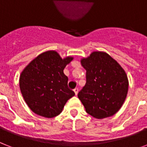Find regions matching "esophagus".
<instances>
[{
	"label": "esophagus",
	"mask_w": 147,
	"mask_h": 147,
	"mask_svg": "<svg viewBox=\"0 0 147 147\" xmlns=\"http://www.w3.org/2000/svg\"><path fill=\"white\" fill-rule=\"evenodd\" d=\"M74 92H75V94H76V96H77L78 95V89L77 88H76L75 89L73 90Z\"/></svg>",
	"instance_id": "esophagus-1"
}]
</instances>
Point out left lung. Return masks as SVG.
<instances>
[{
    "instance_id": "1",
    "label": "left lung",
    "mask_w": 147,
    "mask_h": 147,
    "mask_svg": "<svg viewBox=\"0 0 147 147\" xmlns=\"http://www.w3.org/2000/svg\"><path fill=\"white\" fill-rule=\"evenodd\" d=\"M86 83L78 94L87 113L102 119L113 116L125 102L129 89L123 67L105 51H92L80 60Z\"/></svg>"
}]
</instances>
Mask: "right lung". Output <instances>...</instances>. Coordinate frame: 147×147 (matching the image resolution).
<instances>
[{"label":"right lung","mask_w":147,"mask_h":147,"mask_svg":"<svg viewBox=\"0 0 147 147\" xmlns=\"http://www.w3.org/2000/svg\"><path fill=\"white\" fill-rule=\"evenodd\" d=\"M74 58H61L55 50H49L34 59L21 71L19 86L24 102L38 116L53 118L61 113L67 101L75 96L68 88L65 66Z\"/></svg>","instance_id":"add662e5"}]
</instances>
